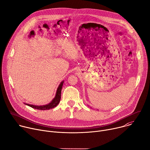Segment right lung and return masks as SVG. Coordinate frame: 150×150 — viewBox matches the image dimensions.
Wrapping results in <instances>:
<instances>
[{
	"mask_svg": "<svg viewBox=\"0 0 150 150\" xmlns=\"http://www.w3.org/2000/svg\"><path fill=\"white\" fill-rule=\"evenodd\" d=\"M63 82H64V81H63L60 82V83L59 84V87L57 89L56 96H55L54 98L49 104H46V105H35L30 104H27V103H24V104L25 105H27L31 107V108H34L35 109L41 110H49V109H53V108H55V107L57 106V105L59 103V102L60 101L61 91H62V88Z\"/></svg>",
	"mask_w": 150,
	"mask_h": 150,
	"instance_id": "add662e5",
	"label": "right lung"
}]
</instances>
